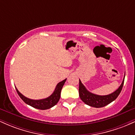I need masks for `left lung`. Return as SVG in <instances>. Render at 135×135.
<instances>
[{"mask_svg":"<svg viewBox=\"0 0 135 135\" xmlns=\"http://www.w3.org/2000/svg\"><path fill=\"white\" fill-rule=\"evenodd\" d=\"M124 82V77L120 86L115 91L108 95L100 96L88 91L79 80V97L82 101L86 105L95 108L103 107L110 103L117 98L123 87Z\"/></svg>","mask_w":135,"mask_h":135,"instance_id":"8db88e82","label":"left lung"}]
</instances>
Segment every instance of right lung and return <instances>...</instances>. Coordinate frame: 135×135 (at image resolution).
Instances as JSON below:
<instances>
[{
    "mask_svg": "<svg viewBox=\"0 0 135 135\" xmlns=\"http://www.w3.org/2000/svg\"><path fill=\"white\" fill-rule=\"evenodd\" d=\"M66 79L63 80V81L59 83L58 84L56 85L55 91L53 92L51 95L49 96V97L46 98L45 99H42V100H32V99L28 98L25 97L23 96L22 94L20 93L19 91L16 88V91L18 93V95L22 99V100L27 104L30 105L32 107L37 108V109L40 110H46L49 109V108L52 107L53 106L58 103L59 100L60 98V95H61V91L62 89L63 85H64L65 83Z\"/></svg>",
    "mask_w": 135,
    "mask_h": 135,
    "instance_id": "1",
    "label": "right lung"
}]
</instances>
